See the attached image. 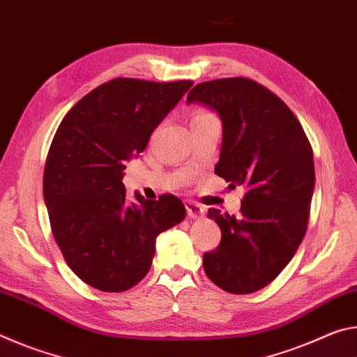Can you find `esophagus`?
Instances as JSON below:
<instances>
[{"label":"esophagus","instance_id":"obj_1","mask_svg":"<svg viewBox=\"0 0 357 357\" xmlns=\"http://www.w3.org/2000/svg\"><path fill=\"white\" fill-rule=\"evenodd\" d=\"M184 204H185L187 214H189L190 219H200V217L204 214V209L200 206V204L195 203V202L187 200V202H184Z\"/></svg>","mask_w":357,"mask_h":357}]
</instances>
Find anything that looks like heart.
<instances>
[{
  "mask_svg": "<svg viewBox=\"0 0 357 357\" xmlns=\"http://www.w3.org/2000/svg\"><path fill=\"white\" fill-rule=\"evenodd\" d=\"M208 114H211V113H208V112H203V110H200V112L193 113V116H192V121H193V119H198V118H203V116H208Z\"/></svg>",
  "mask_w": 357,
  "mask_h": 357,
  "instance_id": "heart-1",
  "label": "heart"
}]
</instances>
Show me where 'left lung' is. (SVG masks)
<instances>
[{"label":"left lung","instance_id":"obj_1","mask_svg":"<svg viewBox=\"0 0 357 357\" xmlns=\"http://www.w3.org/2000/svg\"><path fill=\"white\" fill-rule=\"evenodd\" d=\"M192 102L222 121L215 174L245 189L239 217L208 211L222 239L203 255L204 273L228 293L258 291L291 261L307 231L315 189L309 138L285 102L250 78L198 83L187 94Z\"/></svg>","mask_w":357,"mask_h":357}]
</instances>
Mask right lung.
Segmentation results:
<instances>
[{"mask_svg":"<svg viewBox=\"0 0 357 357\" xmlns=\"http://www.w3.org/2000/svg\"><path fill=\"white\" fill-rule=\"evenodd\" d=\"M193 82L157 83L114 78L70 108L48 149L44 202L56 244L69 268L100 291L119 293L148 274L155 238L184 220L174 195L126 200V162Z\"/></svg>","mask_w":357,"mask_h":357,"instance_id":"1","label":"right lung"}]
</instances>
